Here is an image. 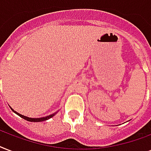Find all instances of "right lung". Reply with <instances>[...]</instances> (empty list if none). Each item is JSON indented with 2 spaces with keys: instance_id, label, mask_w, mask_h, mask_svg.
Listing matches in <instances>:
<instances>
[{
  "instance_id": "1",
  "label": "right lung",
  "mask_w": 151,
  "mask_h": 151,
  "mask_svg": "<svg viewBox=\"0 0 151 151\" xmlns=\"http://www.w3.org/2000/svg\"><path fill=\"white\" fill-rule=\"evenodd\" d=\"M12 110L14 111L15 113L17 114L19 116H20L21 118H23V119H26V120H27V121H30V122H42V121H44V120H47L48 119H50V118H51V117L54 116H55V114L56 113V112H55V113L52 114V115H50V116H46V117H42V118H29V117L24 116H23V115H20L19 113L17 112V111H15L13 109H12Z\"/></svg>"
}]
</instances>
